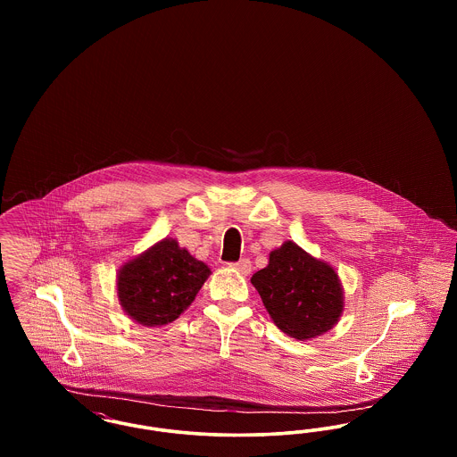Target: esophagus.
I'll list each match as a JSON object with an SVG mask.
<instances>
[{
	"mask_svg": "<svg viewBox=\"0 0 457 457\" xmlns=\"http://www.w3.org/2000/svg\"><path fill=\"white\" fill-rule=\"evenodd\" d=\"M233 269H237L239 274H250V270H252V262L248 261V259H241L238 262H233V263H229Z\"/></svg>",
	"mask_w": 457,
	"mask_h": 457,
	"instance_id": "1",
	"label": "esophagus"
}]
</instances>
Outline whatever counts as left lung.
Here are the masks:
<instances>
[{"mask_svg":"<svg viewBox=\"0 0 457 457\" xmlns=\"http://www.w3.org/2000/svg\"><path fill=\"white\" fill-rule=\"evenodd\" d=\"M252 284L276 326L300 341L324 334L343 313V291L334 269L293 241L270 253L269 265L252 276Z\"/></svg>","mask_w":457,"mask_h":457,"instance_id":"left-lung-1","label":"left lung"}]
</instances>
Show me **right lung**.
<instances>
[{
    "mask_svg": "<svg viewBox=\"0 0 457 457\" xmlns=\"http://www.w3.org/2000/svg\"><path fill=\"white\" fill-rule=\"evenodd\" d=\"M209 274V267L174 239H162L120 270L118 296L138 324L164 326L195 300Z\"/></svg>",
    "mask_w": 457,
    "mask_h": 457,
    "instance_id": "add662e5",
    "label": "right lung"
}]
</instances>
